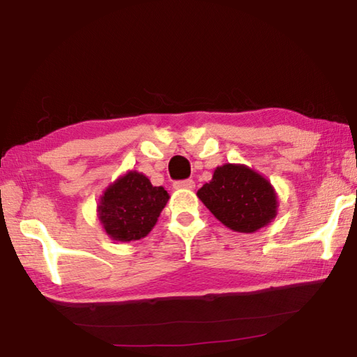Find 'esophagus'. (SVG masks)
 <instances>
[{"mask_svg": "<svg viewBox=\"0 0 357 357\" xmlns=\"http://www.w3.org/2000/svg\"><path fill=\"white\" fill-rule=\"evenodd\" d=\"M174 189H193L195 187V183H193V179H181V181H174L173 183Z\"/></svg>", "mask_w": 357, "mask_h": 357, "instance_id": "34e87169", "label": "esophagus"}]
</instances>
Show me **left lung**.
Returning a JSON list of instances; mask_svg holds the SVG:
<instances>
[{
  "label": "left lung",
  "mask_w": 357,
  "mask_h": 357,
  "mask_svg": "<svg viewBox=\"0 0 357 357\" xmlns=\"http://www.w3.org/2000/svg\"><path fill=\"white\" fill-rule=\"evenodd\" d=\"M197 195L215 219L239 233H253L274 219L277 197L263 176L244 165L227 164Z\"/></svg>",
  "instance_id": "1"
}]
</instances>
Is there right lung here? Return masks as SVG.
<instances>
[{
  "instance_id": "right-lung-1",
  "label": "right lung",
  "mask_w": 357,
  "mask_h": 357,
  "mask_svg": "<svg viewBox=\"0 0 357 357\" xmlns=\"http://www.w3.org/2000/svg\"><path fill=\"white\" fill-rule=\"evenodd\" d=\"M167 202L164 187H154L144 174L129 172L102 195L99 219L108 236L129 243L146 236Z\"/></svg>"
}]
</instances>
